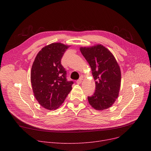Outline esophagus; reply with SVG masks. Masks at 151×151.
<instances>
[{"label":"esophagus","mask_w":151,"mask_h":151,"mask_svg":"<svg viewBox=\"0 0 151 151\" xmlns=\"http://www.w3.org/2000/svg\"><path fill=\"white\" fill-rule=\"evenodd\" d=\"M81 82H82V79H80V80H78L76 81V83L78 84H80L81 83Z\"/></svg>","instance_id":"34e87169"}]
</instances>
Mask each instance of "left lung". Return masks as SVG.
<instances>
[{"label":"left lung","mask_w":151,"mask_h":151,"mask_svg":"<svg viewBox=\"0 0 151 151\" xmlns=\"http://www.w3.org/2000/svg\"><path fill=\"white\" fill-rule=\"evenodd\" d=\"M80 51L91 67L96 83V91L88 101L95 109L102 111L111 106L119 96L121 72L113 54L100 44L80 47Z\"/></svg>","instance_id":"obj_1"}]
</instances>
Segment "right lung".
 <instances>
[{
	"label": "right lung",
	"instance_id": "obj_1",
	"mask_svg": "<svg viewBox=\"0 0 151 151\" xmlns=\"http://www.w3.org/2000/svg\"><path fill=\"white\" fill-rule=\"evenodd\" d=\"M70 46L61 43L46 45L38 52L31 69L30 80L38 104L48 110L58 109L72 89L61 59Z\"/></svg>",
	"mask_w": 151,
	"mask_h": 151
}]
</instances>
